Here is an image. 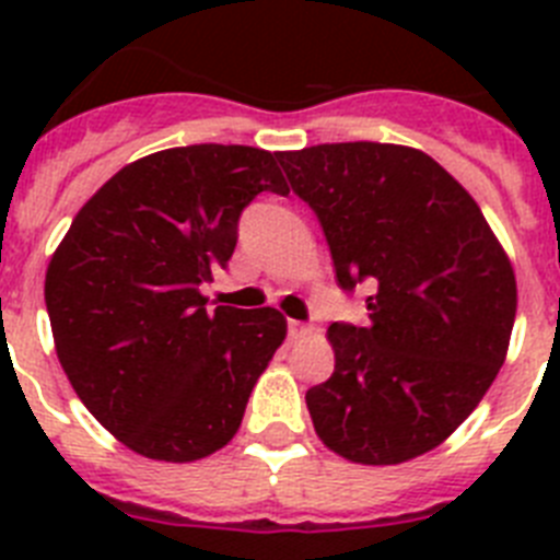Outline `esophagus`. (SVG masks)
I'll return each mask as SVG.
<instances>
[{"instance_id": "34e87169", "label": "esophagus", "mask_w": 560, "mask_h": 560, "mask_svg": "<svg viewBox=\"0 0 560 560\" xmlns=\"http://www.w3.org/2000/svg\"><path fill=\"white\" fill-rule=\"evenodd\" d=\"M311 334V328L305 323H296V319H289V336L291 339H300V336Z\"/></svg>"}]
</instances>
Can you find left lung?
<instances>
[{
  "label": "left lung",
  "instance_id": "8db88e82",
  "mask_svg": "<svg viewBox=\"0 0 560 560\" xmlns=\"http://www.w3.org/2000/svg\"><path fill=\"white\" fill-rule=\"evenodd\" d=\"M277 160L319 215L341 289L375 285L368 328H328L334 375L305 393L316 434L361 465L432 452L504 364L511 257L471 192L418 148L334 142Z\"/></svg>",
  "mask_w": 560,
  "mask_h": 560
}]
</instances>
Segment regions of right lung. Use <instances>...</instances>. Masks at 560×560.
<instances>
[{"label": "right lung", "instance_id": "1", "mask_svg": "<svg viewBox=\"0 0 560 560\" xmlns=\"http://www.w3.org/2000/svg\"><path fill=\"white\" fill-rule=\"evenodd\" d=\"M285 196L275 153L187 145L128 162L78 210L44 277L56 353L83 407L160 463L224 448L285 339L277 308H207L237 215Z\"/></svg>", "mask_w": 560, "mask_h": 560}]
</instances>
